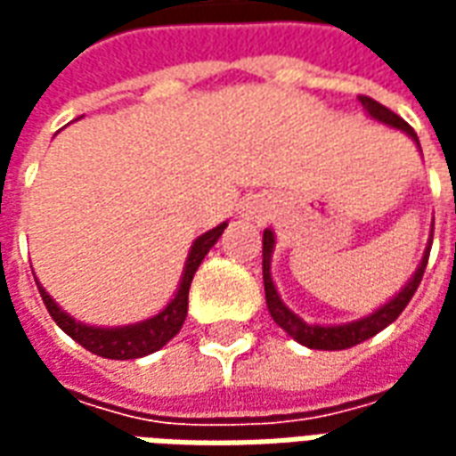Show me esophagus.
Wrapping results in <instances>:
<instances>
[{
  "mask_svg": "<svg viewBox=\"0 0 456 456\" xmlns=\"http://www.w3.org/2000/svg\"><path fill=\"white\" fill-rule=\"evenodd\" d=\"M248 215H251V217H261V215H264V205H261V202H258V200H254V202H251V205H248Z\"/></svg>",
  "mask_w": 456,
  "mask_h": 456,
  "instance_id": "1",
  "label": "esophagus"
}]
</instances>
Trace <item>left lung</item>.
<instances>
[{"instance_id":"left-lung-1","label":"left lung","mask_w":456,"mask_h":456,"mask_svg":"<svg viewBox=\"0 0 456 456\" xmlns=\"http://www.w3.org/2000/svg\"><path fill=\"white\" fill-rule=\"evenodd\" d=\"M359 100H362V104L366 107V112L371 114L373 119L383 121V124H388V126H395V129H403L415 143H418V146H420L418 134L412 131V126H408V121H403L398 114L391 112L388 107H383L381 102H376L371 97H366V94H362ZM273 244H276L273 232L266 229V232H264V290H266V305L271 317H273V322H276L281 330H286L288 335L293 337L296 342L305 344L310 349L335 352V349H349L354 344L366 342L369 337L379 335L383 327H388L395 317L401 315L403 310H405V305L411 303V297L415 296L418 286H420L422 273H425V266H428V258H430L432 241L428 244V248H425V256H422L420 266L415 271L412 281L403 288L398 296L393 297V300H388V303H386L381 310H376L373 315L363 317V320H356V322H349V325L337 327L307 325V322H303L296 313H290V310L283 305V300L278 297L276 286H273V281H271V251H273Z\"/></svg>"}]
</instances>
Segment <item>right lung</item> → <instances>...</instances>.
I'll return each mask as SVG.
<instances>
[{"label": "right lung", "mask_w": 456, "mask_h": 456, "mask_svg": "<svg viewBox=\"0 0 456 456\" xmlns=\"http://www.w3.org/2000/svg\"><path fill=\"white\" fill-rule=\"evenodd\" d=\"M224 227L227 224H219V227L209 229L202 237L195 239V244L190 248L188 264H185L183 283H180L175 297L160 310L159 315L151 317L146 322H139V325L112 327V330L110 327L80 325L70 315H65L41 286H38V293L44 297L45 307L55 320V325L61 327L65 335L73 337L75 342L83 344L87 352L104 356V359H139V356H146V354L159 352L163 344L170 342L180 332V327L185 322V315H188V293L192 276L202 264V258L208 256L209 248L215 247V241L222 237Z\"/></svg>", "instance_id": "obj_1"}]
</instances>
